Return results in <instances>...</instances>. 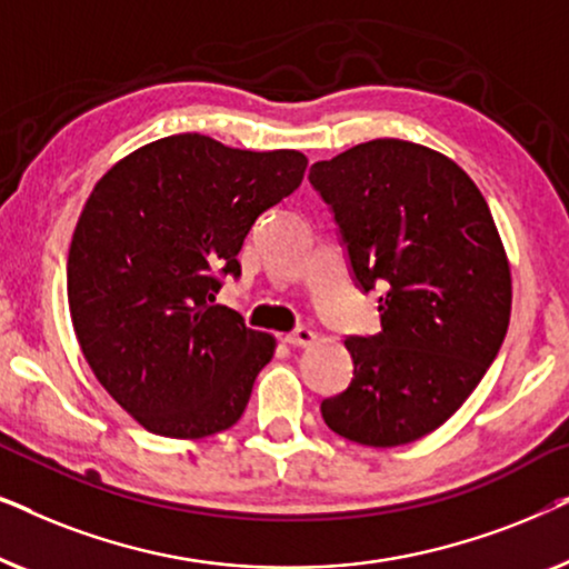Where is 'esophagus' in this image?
I'll use <instances>...</instances> for the list:
<instances>
[{"label":"esophagus","mask_w":569,"mask_h":569,"mask_svg":"<svg viewBox=\"0 0 569 569\" xmlns=\"http://www.w3.org/2000/svg\"><path fill=\"white\" fill-rule=\"evenodd\" d=\"M284 341H287V345H292V347H308V345H313V341H316V331H310V329H306V326H300V329L287 333Z\"/></svg>","instance_id":"esophagus-1"}]
</instances>
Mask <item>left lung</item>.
Listing matches in <instances>:
<instances>
[{
  "label": "left lung",
  "instance_id": "1",
  "mask_svg": "<svg viewBox=\"0 0 569 569\" xmlns=\"http://www.w3.org/2000/svg\"><path fill=\"white\" fill-rule=\"evenodd\" d=\"M349 274L380 290V331L347 337L355 376L321 401L341 438L393 448L438 430L469 399L510 323V267L492 212L446 154L372 139L310 166Z\"/></svg>",
  "mask_w": 569,
  "mask_h": 569
}]
</instances>
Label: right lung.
Here are the masks:
<instances>
[{
	"label": "right lung",
	"instance_id": "1",
	"mask_svg": "<svg viewBox=\"0 0 569 569\" xmlns=\"http://www.w3.org/2000/svg\"><path fill=\"white\" fill-rule=\"evenodd\" d=\"M306 154L176 134L131 152L92 189L67 259V298L100 386L166 438L232 427L274 339L228 306L224 277L259 217L298 189Z\"/></svg>",
	"mask_w": 569,
	"mask_h": 569
}]
</instances>
